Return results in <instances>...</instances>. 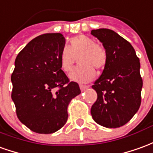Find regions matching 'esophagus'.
Instances as JSON below:
<instances>
[{
  "mask_svg": "<svg viewBox=\"0 0 153 153\" xmlns=\"http://www.w3.org/2000/svg\"><path fill=\"white\" fill-rule=\"evenodd\" d=\"M88 87H89V86H88V85H80L79 86L81 91H84V90H85V89H87Z\"/></svg>",
  "mask_w": 153,
  "mask_h": 153,
  "instance_id": "obj_1",
  "label": "esophagus"
}]
</instances>
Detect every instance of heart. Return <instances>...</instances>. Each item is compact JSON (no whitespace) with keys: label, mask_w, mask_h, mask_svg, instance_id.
Segmentation results:
<instances>
[{"label":"heart","mask_w":153,"mask_h":153,"mask_svg":"<svg viewBox=\"0 0 153 153\" xmlns=\"http://www.w3.org/2000/svg\"><path fill=\"white\" fill-rule=\"evenodd\" d=\"M78 57L79 65L69 74L70 79L78 83H87L95 76V70L103 69L108 61L106 50L94 40L84 35L74 36L69 39L68 47H64L59 54L61 69L69 72L75 57Z\"/></svg>","instance_id":"heart-1"}]
</instances>
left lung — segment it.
<instances>
[{
  "label": "left lung",
  "instance_id": "obj_1",
  "mask_svg": "<svg viewBox=\"0 0 153 153\" xmlns=\"http://www.w3.org/2000/svg\"><path fill=\"white\" fill-rule=\"evenodd\" d=\"M91 34L102 43L108 54L102 74L92 86L98 98L91 115L101 126L119 128L130 121L141 105L139 59L132 45L114 30L98 29Z\"/></svg>",
  "mask_w": 153,
  "mask_h": 153
}]
</instances>
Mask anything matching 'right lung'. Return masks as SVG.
<instances>
[{
    "label": "right lung",
    "mask_w": 153,
    "mask_h": 153,
    "mask_svg": "<svg viewBox=\"0 0 153 153\" xmlns=\"http://www.w3.org/2000/svg\"><path fill=\"white\" fill-rule=\"evenodd\" d=\"M65 45L60 33L44 34L30 41L15 60L11 99L19 120L33 132L50 134L61 128L69 103L81 93L60 68Z\"/></svg>",
    "instance_id": "right-lung-1"
}]
</instances>
